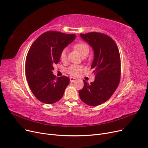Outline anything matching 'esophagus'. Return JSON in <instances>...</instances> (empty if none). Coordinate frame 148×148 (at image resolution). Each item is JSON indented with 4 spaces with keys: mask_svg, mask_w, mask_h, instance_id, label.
I'll return each instance as SVG.
<instances>
[{
    "mask_svg": "<svg viewBox=\"0 0 148 148\" xmlns=\"http://www.w3.org/2000/svg\"><path fill=\"white\" fill-rule=\"evenodd\" d=\"M69 80H70V82H74L75 80H76V79L75 78H74V77H71L69 78Z\"/></svg>",
    "mask_w": 148,
    "mask_h": 148,
    "instance_id": "esophagus-1",
    "label": "esophagus"
}]
</instances>
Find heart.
I'll list each match as a JSON object with an SVG mask.
<instances>
[{"instance_id":"heart-1","label":"heart","mask_w":148,"mask_h":148,"mask_svg":"<svg viewBox=\"0 0 148 148\" xmlns=\"http://www.w3.org/2000/svg\"><path fill=\"white\" fill-rule=\"evenodd\" d=\"M74 49L77 50L83 57L86 56L89 53V47L87 44L84 42H79L74 45ZM67 49H64L61 51L60 59L62 62H65L67 60ZM83 71V67L80 65H73L66 69V72L73 76L79 75Z\"/></svg>"}]
</instances>
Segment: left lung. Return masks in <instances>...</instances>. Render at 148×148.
Here are the masks:
<instances>
[{
  "label": "left lung",
  "mask_w": 148,
  "mask_h": 148,
  "mask_svg": "<svg viewBox=\"0 0 148 148\" xmlns=\"http://www.w3.org/2000/svg\"><path fill=\"white\" fill-rule=\"evenodd\" d=\"M94 51L91 69L95 80L89 84L83 80V88L79 94L83 103L90 106L101 104L109 99L117 89L121 75V59L118 47L106 35L90 32L80 34Z\"/></svg>",
  "instance_id": "left-lung-1"
}]
</instances>
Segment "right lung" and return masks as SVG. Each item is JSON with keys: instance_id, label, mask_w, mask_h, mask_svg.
Segmentation results:
<instances>
[{"instance_id": "add662e5", "label": "right lung", "mask_w": 148, "mask_h": 148, "mask_svg": "<svg viewBox=\"0 0 148 148\" xmlns=\"http://www.w3.org/2000/svg\"><path fill=\"white\" fill-rule=\"evenodd\" d=\"M74 34L49 31L31 45L26 57L25 72L29 88L35 97L45 104H53L63 97L69 79L56 77L53 65L60 60L61 51L75 39Z\"/></svg>"}]
</instances>
